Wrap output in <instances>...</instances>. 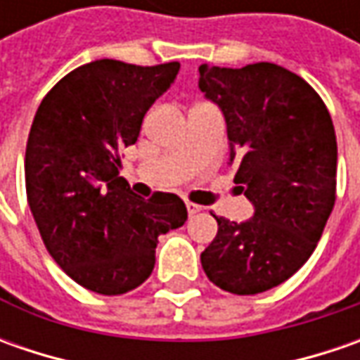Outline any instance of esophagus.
Wrapping results in <instances>:
<instances>
[{
    "label": "esophagus",
    "mask_w": 360,
    "mask_h": 360,
    "mask_svg": "<svg viewBox=\"0 0 360 360\" xmlns=\"http://www.w3.org/2000/svg\"><path fill=\"white\" fill-rule=\"evenodd\" d=\"M186 210H188V214H198V212L202 210V206L194 204V202H186Z\"/></svg>",
    "instance_id": "obj_1"
}]
</instances>
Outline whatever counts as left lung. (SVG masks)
I'll use <instances>...</instances> for the list:
<instances>
[{
  "label": "left lung",
  "mask_w": 360,
  "mask_h": 360,
  "mask_svg": "<svg viewBox=\"0 0 360 360\" xmlns=\"http://www.w3.org/2000/svg\"><path fill=\"white\" fill-rule=\"evenodd\" d=\"M198 72L226 118L234 182L255 204L248 222L214 214L202 269L226 292L258 295L290 278L323 236L337 200L335 126L321 96L283 65L202 63Z\"/></svg>",
  "instance_id": "8db88e82"
}]
</instances>
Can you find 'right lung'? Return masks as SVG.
I'll return each mask as SVG.
<instances>
[{
	"label": "right lung",
	"mask_w": 360,
	"mask_h": 360,
	"mask_svg": "<svg viewBox=\"0 0 360 360\" xmlns=\"http://www.w3.org/2000/svg\"><path fill=\"white\" fill-rule=\"evenodd\" d=\"M178 62L96 60L63 76L35 112L25 146V192L51 258L79 286L124 295L144 283L158 236L186 222L184 202L142 200L120 176V150L136 144L150 105Z\"/></svg>",
	"instance_id": "right-lung-1"
}]
</instances>
